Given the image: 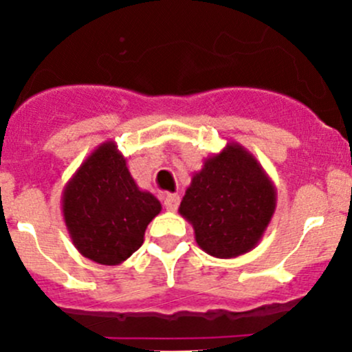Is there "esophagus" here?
<instances>
[{
	"mask_svg": "<svg viewBox=\"0 0 352 352\" xmlns=\"http://www.w3.org/2000/svg\"><path fill=\"white\" fill-rule=\"evenodd\" d=\"M163 201H165L166 211H170V212L177 211V208H179V204H180V197L177 196V194H166Z\"/></svg>",
	"mask_w": 352,
	"mask_h": 352,
	"instance_id": "esophagus-1",
	"label": "esophagus"
}]
</instances>
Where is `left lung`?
<instances>
[{"mask_svg":"<svg viewBox=\"0 0 352 352\" xmlns=\"http://www.w3.org/2000/svg\"><path fill=\"white\" fill-rule=\"evenodd\" d=\"M276 187L254 155L226 143L192 175L179 212L206 254L233 258L261 242L276 211Z\"/></svg>","mask_w":352,"mask_h":352,"instance_id":"left-lung-1","label":"left lung"}]
</instances>
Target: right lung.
<instances>
[{
	"mask_svg": "<svg viewBox=\"0 0 352 352\" xmlns=\"http://www.w3.org/2000/svg\"><path fill=\"white\" fill-rule=\"evenodd\" d=\"M61 206L76 250L102 265L129 258L162 211L158 199L134 182L116 141H105L88 155L67 180Z\"/></svg>",
	"mask_w": 352,
	"mask_h": 352,
	"instance_id": "add662e5",
	"label": "right lung"
}]
</instances>
